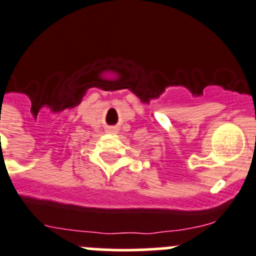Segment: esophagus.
Listing matches in <instances>:
<instances>
[{
	"instance_id": "esophagus-1",
	"label": "esophagus",
	"mask_w": 256,
	"mask_h": 256,
	"mask_svg": "<svg viewBox=\"0 0 256 256\" xmlns=\"http://www.w3.org/2000/svg\"><path fill=\"white\" fill-rule=\"evenodd\" d=\"M107 131H108V132L114 134V132H117V128H110L108 130H107Z\"/></svg>"
}]
</instances>
